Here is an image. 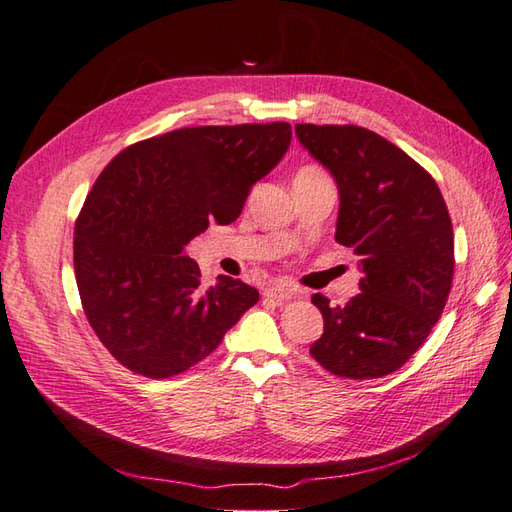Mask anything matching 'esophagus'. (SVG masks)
Segmentation results:
<instances>
[{"label":"esophagus","mask_w":512,"mask_h":512,"mask_svg":"<svg viewBox=\"0 0 512 512\" xmlns=\"http://www.w3.org/2000/svg\"><path fill=\"white\" fill-rule=\"evenodd\" d=\"M268 299L277 301V303H283V301H290V299H296V296H301V290L294 288V285L290 283H272L270 288L264 292Z\"/></svg>","instance_id":"obj_1"}]
</instances>
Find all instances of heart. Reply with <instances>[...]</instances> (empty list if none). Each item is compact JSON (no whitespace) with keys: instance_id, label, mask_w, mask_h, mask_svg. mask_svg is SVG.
I'll return each mask as SVG.
<instances>
[{"instance_id":"heart-1","label":"heart","mask_w":512,"mask_h":512,"mask_svg":"<svg viewBox=\"0 0 512 512\" xmlns=\"http://www.w3.org/2000/svg\"><path fill=\"white\" fill-rule=\"evenodd\" d=\"M296 183H303V181H327V174L323 168H318V165H303V168L296 172L294 176Z\"/></svg>"}]
</instances>
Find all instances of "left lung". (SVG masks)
<instances>
[{
  "label": "left lung",
  "instance_id": "8db88e82",
  "mask_svg": "<svg viewBox=\"0 0 512 512\" xmlns=\"http://www.w3.org/2000/svg\"><path fill=\"white\" fill-rule=\"evenodd\" d=\"M296 137L336 178V242L360 257V294L312 303L325 329L312 358L329 373L375 379L406 364L441 318L454 279V229L434 178L362 126L296 124Z\"/></svg>",
  "mask_w": 512,
  "mask_h": 512
}]
</instances>
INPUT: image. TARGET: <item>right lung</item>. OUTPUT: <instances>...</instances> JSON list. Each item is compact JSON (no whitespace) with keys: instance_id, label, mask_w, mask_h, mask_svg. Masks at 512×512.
Here are the masks:
<instances>
[{"instance_id":"obj_1","label":"right lung","mask_w":512,"mask_h":512,"mask_svg":"<svg viewBox=\"0 0 512 512\" xmlns=\"http://www.w3.org/2000/svg\"><path fill=\"white\" fill-rule=\"evenodd\" d=\"M290 139L285 122L178 128L128 146L102 170L76 220L74 270L89 325L128 371L185 373L259 301L224 275L205 288L185 246L211 220L240 218Z\"/></svg>"}]
</instances>
